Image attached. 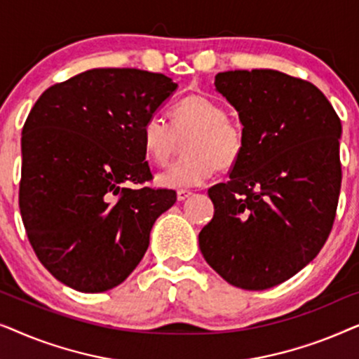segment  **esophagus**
<instances>
[{"label": "esophagus", "instance_id": "esophagus-1", "mask_svg": "<svg viewBox=\"0 0 359 359\" xmlns=\"http://www.w3.org/2000/svg\"><path fill=\"white\" fill-rule=\"evenodd\" d=\"M189 196H191V191H188V189L176 191V198H178V201H184L186 198H189Z\"/></svg>", "mask_w": 359, "mask_h": 359}]
</instances>
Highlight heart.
Listing matches in <instances>:
<instances>
[{
  "mask_svg": "<svg viewBox=\"0 0 359 359\" xmlns=\"http://www.w3.org/2000/svg\"><path fill=\"white\" fill-rule=\"evenodd\" d=\"M171 126L160 117H149L142 127V145L156 165H166L178 154L181 142L186 155L158 176L170 188L203 184L215 170L227 171L242 158L247 134L237 119L227 116L219 101L189 95L170 112Z\"/></svg>",
  "mask_w": 359,
  "mask_h": 359,
  "instance_id": "b5f03b06",
  "label": "heart"
}]
</instances>
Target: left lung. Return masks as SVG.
<instances>
[{
	"mask_svg": "<svg viewBox=\"0 0 359 359\" xmlns=\"http://www.w3.org/2000/svg\"><path fill=\"white\" fill-rule=\"evenodd\" d=\"M214 85L238 111L247 145L230 180L208 191L215 212L199 248L232 286L263 291L301 271L330 235L341 122L317 86L283 72H224Z\"/></svg>",
	"mask_w": 359,
	"mask_h": 359,
	"instance_id": "1",
	"label": "left lung"
}]
</instances>
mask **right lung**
Returning <instances> with one entry per match:
<instances>
[{"instance_id": "add662e5", "label": "right lung", "mask_w": 359, "mask_h": 359, "mask_svg": "<svg viewBox=\"0 0 359 359\" xmlns=\"http://www.w3.org/2000/svg\"><path fill=\"white\" fill-rule=\"evenodd\" d=\"M176 86L163 73L93 68L55 83L29 112L19 209L39 262L68 287L119 286L176 203L173 189L145 186L142 145L144 122Z\"/></svg>"}]
</instances>
